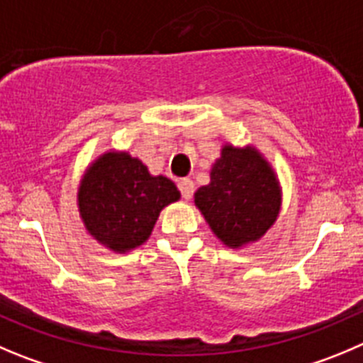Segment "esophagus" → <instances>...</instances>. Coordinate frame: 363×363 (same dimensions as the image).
I'll list each match as a JSON object with an SVG mask.
<instances>
[{
	"label": "esophagus",
	"mask_w": 363,
	"mask_h": 363,
	"mask_svg": "<svg viewBox=\"0 0 363 363\" xmlns=\"http://www.w3.org/2000/svg\"><path fill=\"white\" fill-rule=\"evenodd\" d=\"M178 189H179V192H182V198L184 199H191L192 196H194V191H196V187H194V182H192L191 178H182L178 182Z\"/></svg>",
	"instance_id": "esophagus-1"
}]
</instances>
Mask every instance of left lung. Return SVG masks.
Wrapping results in <instances>:
<instances>
[{
  "instance_id": "1",
  "label": "left lung",
  "mask_w": 363,
  "mask_h": 363,
  "mask_svg": "<svg viewBox=\"0 0 363 363\" xmlns=\"http://www.w3.org/2000/svg\"><path fill=\"white\" fill-rule=\"evenodd\" d=\"M194 203L213 233L226 246L239 247L272 226L279 212V187L258 151L224 146L210 184L198 189Z\"/></svg>"
}]
</instances>
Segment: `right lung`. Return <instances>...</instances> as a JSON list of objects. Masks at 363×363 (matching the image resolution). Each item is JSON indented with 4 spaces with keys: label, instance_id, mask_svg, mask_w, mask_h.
Returning <instances> with one entry per match:
<instances>
[{
    "label": "right lung",
    "instance_id": "1",
    "mask_svg": "<svg viewBox=\"0 0 363 363\" xmlns=\"http://www.w3.org/2000/svg\"><path fill=\"white\" fill-rule=\"evenodd\" d=\"M178 199L171 179L151 176L139 158L113 151L87 169L78 192L89 233L116 251L146 242L160 210Z\"/></svg>",
    "mask_w": 363,
    "mask_h": 363
}]
</instances>
